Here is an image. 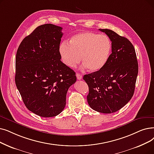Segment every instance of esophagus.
I'll use <instances>...</instances> for the list:
<instances>
[{"label":"esophagus","mask_w":154,"mask_h":154,"mask_svg":"<svg viewBox=\"0 0 154 154\" xmlns=\"http://www.w3.org/2000/svg\"><path fill=\"white\" fill-rule=\"evenodd\" d=\"M76 76H77V78L78 80H81L82 79V75L80 74V73H77L76 74Z\"/></svg>","instance_id":"1"}]
</instances>
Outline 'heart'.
Instances as JSON below:
<instances>
[{"label":"heart","mask_w":154,"mask_h":154,"mask_svg":"<svg viewBox=\"0 0 154 154\" xmlns=\"http://www.w3.org/2000/svg\"><path fill=\"white\" fill-rule=\"evenodd\" d=\"M63 63L74 67L81 61L91 72L101 70L108 60L111 51V42L104 35L84 31L73 35L69 43L63 42L59 48Z\"/></svg>","instance_id":"b5f03b06"}]
</instances>
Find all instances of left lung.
Here are the masks:
<instances>
[{
	"mask_svg": "<svg viewBox=\"0 0 154 154\" xmlns=\"http://www.w3.org/2000/svg\"><path fill=\"white\" fill-rule=\"evenodd\" d=\"M111 41V54L103 67L83 77L89 87L91 108L102 113L115 112L133 96L138 72L135 50L126 38L111 29H99Z\"/></svg>",
	"mask_w": 154,
	"mask_h": 154,
	"instance_id": "left-lung-1",
	"label": "left lung"
}]
</instances>
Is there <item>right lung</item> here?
Instances as JSON below:
<instances>
[{
  "label": "right lung",
  "instance_id": "obj_1",
  "mask_svg": "<svg viewBox=\"0 0 154 154\" xmlns=\"http://www.w3.org/2000/svg\"><path fill=\"white\" fill-rule=\"evenodd\" d=\"M62 28L45 24L24 38L16 57L15 82L29 111L45 118L55 116L66 104L75 73L61 61Z\"/></svg>",
  "mask_w": 154,
  "mask_h": 154
}]
</instances>
